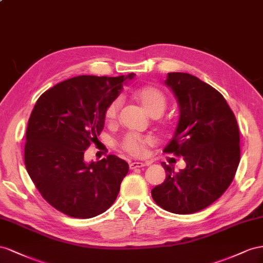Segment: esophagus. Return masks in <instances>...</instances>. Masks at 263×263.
Instances as JSON below:
<instances>
[{"mask_svg": "<svg viewBox=\"0 0 263 263\" xmlns=\"http://www.w3.org/2000/svg\"><path fill=\"white\" fill-rule=\"evenodd\" d=\"M148 165V163H142V162H131L130 163V168L131 170H136V168H140V167H144Z\"/></svg>", "mask_w": 263, "mask_h": 263, "instance_id": "34e87169", "label": "esophagus"}]
</instances>
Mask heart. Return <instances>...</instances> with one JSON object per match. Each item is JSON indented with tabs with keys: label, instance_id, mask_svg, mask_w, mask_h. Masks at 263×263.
Listing matches in <instances>:
<instances>
[{
	"label": "heart",
	"instance_id": "obj_1",
	"mask_svg": "<svg viewBox=\"0 0 263 263\" xmlns=\"http://www.w3.org/2000/svg\"><path fill=\"white\" fill-rule=\"evenodd\" d=\"M136 97L148 115L154 114V112H159V114L162 115V112L165 110V107H166V98H165L164 93L161 90L154 87L145 86L140 88L136 92ZM120 104H121V100L119 98L109 104L106 111L107 121L111 122L116 119ZM153 143L154 141L152 138L142 137L139 136V134L131 133L124 139L122 147L124 148V151H126L132 156L140 157L144 155L146 146Z\"/></svg>",
	"mask_w": 263,
	"mask_h": 263
}]
</instances>
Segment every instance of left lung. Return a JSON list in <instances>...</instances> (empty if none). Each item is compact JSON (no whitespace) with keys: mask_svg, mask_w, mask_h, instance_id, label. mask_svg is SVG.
<instances>
[{"mask_svg":"<svg viewBox=\"0 0 263 263\" xmlns=\"http://www.w3.org/2000/svg\"><path fill=\"white\" fill-rule=\"evenodd\" d=\"M164 84L177 100L179 116L164 152L183 156L179 172L162 162L165 181L151 191L165 211L179 215L206 208L226 192L240 161L238 123L215 88L186 72H168Z\"/></svg>","mask_w":263,"mask_h":263,"instance_id":"1","label":"left lung"}]
</instances>
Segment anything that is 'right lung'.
Returning <instances> with one entry per match:
<instances>
[{
  "label": "right lung",
  "mask_w": 263,
  "mask_h": 263,
  "mask_svg": "<svg viewBox=\"0 0 263 263\" xmlns=\"http://www.w3.org/2000/svg\"><path fill=\"white\" fill-rule=\"evenodd\" d=\"M136 76H78L59 82L35 103L26 130L25 166L44 199L73 218H92L114 204L129 164L116 155L86 162L109 104Z\"/></svg>",
  "instance_id": "right-lung-1"
}]
</instances>
